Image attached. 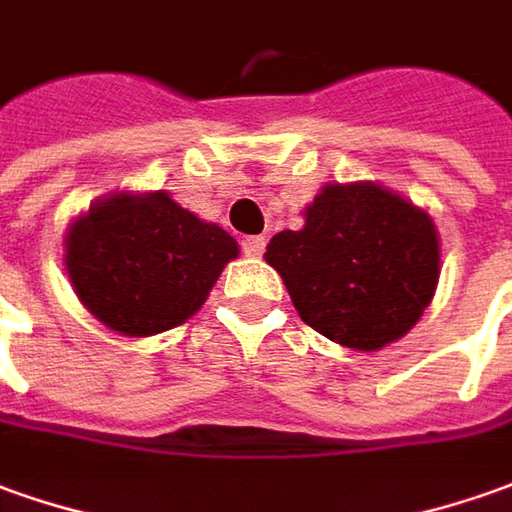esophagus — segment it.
<instances>
[{
	"mask_svg": "<svg viewBox=\"0 0 512 512\" xmlns=\"http://www.w3.org/2000/svg\"><path fill=\"white\" fill-rule=\"evenodd\" d=\"M263 249H266V238L263 235H252V238L243 241V255L246 257H260Z\"/></svg>",
	"mask_w": 512,
	"mask_h": 512,
	"instance_id": "esophagus-1",
	"label": "esophagus"
}]
</instances>
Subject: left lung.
Instances as JSON below:
<instances>
[{
	"label": "left lung",
	"instance_id": "obj_1",
	"mask_svg": "<svg viewBox=\"0 0 512 512\" xmlns=\"http://www.w3.org/2000/svg\"><path fill=\"white\" fill-rule=\"evenodd\" d=\"M302 218V229L277 232L263 257L305 325L361 353L415 328L440 280L429 212L384 184L330 182Z\"/></svg>",
	"mask_w": 512,
	"mask_h": 512
}]
</instances>
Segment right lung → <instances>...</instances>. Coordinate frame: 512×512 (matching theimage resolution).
Here are the masks:
<instances>
[{"label": "right lung", "mask_w": 512, "mask_h": 512, "mask_svg": "<svg viewBox=\"0 0 512 512\" xmlns=\"http://www.w3.org/2000/svg\"><path fill=\"white\" fill-rule=\"evenodd\" d=\"M238 241L165 190H114L64 235V266L81 305L106 328L142 339L179 328L207 302Z\"/></svg>", "instance_id": "obj_1"}]
</instances>
